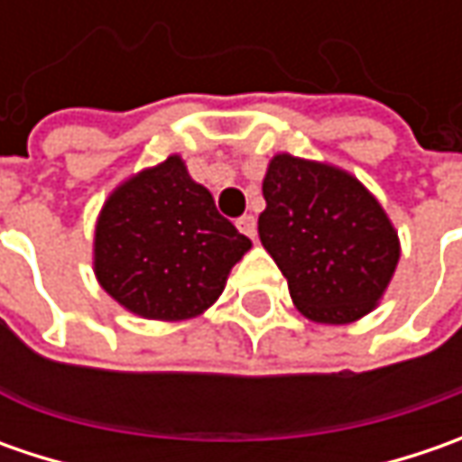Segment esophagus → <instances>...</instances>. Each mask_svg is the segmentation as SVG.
<instances>
[{"label":"esophagus","instance_id":"esophagus-1","mask_svg":"<svg viewBox=\"0 0 462 462\" xmlns=\"http://www.w3.org/2000/svg\"><path fill=\"white\" fill-rule=\"evenodd\" d=\"M236 228H239L244 236L254 239L257 236V218L254 216H241L239 221H236Z\"/></svg>","mask_w":462,"mask_h":462}]
</instances>
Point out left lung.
<instances>
[{"instance_id": "obj_1", "label": "left lung", "mask_w": 462, "mask_h": 462, "mask_svg": "<svg viewBox=\"0 0 462 462\" xmlns=\"http://www.w3.org/2000/svg\"><path fill=\"white\" fill-rule=\"evenodd\" d=\"M259 239L288 280L295 309L316 324H352L378 306L401 257L381 203L349 171L273 156Z\"/></svg>"}]
</instances>
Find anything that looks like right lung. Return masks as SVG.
Returning <instances> with one entry per match:
<instances>
[{
    "label": "right lung",
    "mask_w": 462,
    "mask_h": 462,
    "mask_svg": "<svg viewBox=\"0 0 462 462\" xmlns=\"http://www.w3.org/2000/svg\"><path fill=\"white\" fill-rule=\"evenodd\" d=\"M252 241L216 210L182 156L110 192L95 226V275L125 310L185 321L210 309Z\"/></svg>",
    "instance_id": "right-lung-1"
}]
</instances>
